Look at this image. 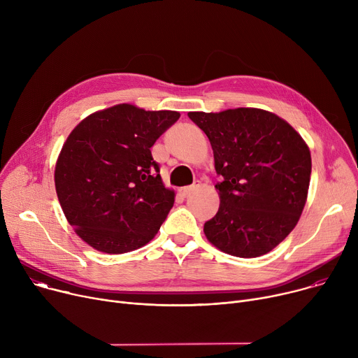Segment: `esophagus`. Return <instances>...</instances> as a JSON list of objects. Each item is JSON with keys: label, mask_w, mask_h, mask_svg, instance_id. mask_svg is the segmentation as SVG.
Listing matches in <instances>:
<instances>
[{"label": "esophagus", "mask_w": 358, "mask_h": 358, "mask_svg": "<svg viewBox=\"0 0 358 358\" xmlns=\"http://www.w3.org/2000/svg\"><path fill=\"white\" fill-rule=\"evenodd\" d=\"M199 186H201V185H199V182H195L194 185H190V186L180 187V189H179V194H180L182 196H187V195H190V194H192V192H195Z\"/></svg>", "instance_id": "obj_1"}]
</instances>
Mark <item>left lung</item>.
Listing matches in <instances>:
<instances>
[{
    "label": "left lung",
    "mask_w": 358,
    "mask_h": 358,
    "mask_svg": "<svg viewBox=\"0 0 358 358\" xmlns=\"http://www.w3.org/2000/svg\"><path fill=\"white\" fill-rule=\"evenodd\" d=\"M210 142L224 180L217 213L203 232L217 250L239 258L268 254L295 228L306 206L311 155L284 119L254 107L189 112Z\"/></svg>",
    "instance_id": "left-lung-1"
}]
</instances>
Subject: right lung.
<instances>
[{"label": "right lung", "mask_w": 358, "mask_h": 358, "mask_svg": "<svg viewBox=\"0 0 358 358\" xmlns=\"http://www.w3.org/2000/svg\"><path fill=\"white\" fill-rule=\"evenodd\" d=\"M180 115L116 104L81 120L54 172L62 209L94 250L124 254L146 245L175 202L150 148Z\"/></svg>", "instance_id": "1"}]
</instances>
